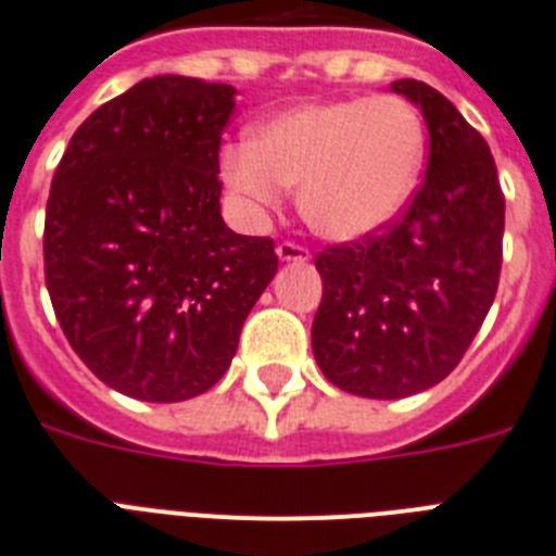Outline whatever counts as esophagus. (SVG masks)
I'll list each match as a JSON object with an SVG mask.
<instances>
[{"mask_svg":"<svg viewBox=\"0 0 556 556\" xmlns=\"http://www.w3.org/2000/svg\"><path fill=\"white\" fill-rule=\"evenodd\" d=\"M277 254H279V260H285V263H302V260H309V249H304V247H299V243H293V241H282L277 247Z\"/></svg>","mask_w":556,"mask_h":556,"instance_id":"34e87169","label":"esophagus"}]
</instances>
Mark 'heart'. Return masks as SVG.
<instances>
[{"mask_svg":"<svg viewBox=\"0 0 556 556\" xmlns=\"http://www.w3.org/2000/svg\"><path fill=\"white\" fill-rule=\"evenodd\" d=\"M427 152L421 113L402 97L324 99L279 110L252 141L224 143L218 172L260 213L299 188V213L327 241H359L402 216Z\"/></svg>","mask_w":556,"mask_h":556,"instance_id":"obj_1","label":"heart"}]
</instances>
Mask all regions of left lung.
Masks as SVG:
<instances>
[{
  "label": "left lung",
  "mask_w": 556,
  "mask_h": 556,
  "mask_svg": "<svg viewBox=\"0 0 556 556\" xmlns=\"http://www.w3.org/2000/svg\"><path fill=\"white\" fill-rule=\"evenodd\" d=\"M393 91L429 129L424 182L402 216L315 257L324 296L313 354L324 377L363 399L432 388L471 346L502 274L504 193L482 135L418 79Z\"/></svg>",
  "instance_id": "1"
}]
</instances>
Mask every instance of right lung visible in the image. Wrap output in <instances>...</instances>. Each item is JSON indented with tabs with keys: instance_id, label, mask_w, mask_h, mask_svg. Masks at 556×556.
Wrapping results in <instances>:
<instances>
[{
	"instance_id": "1",
	"label": "right lung",
	"mask_w": 556,
	"mask_h": 556,
	"mask_svg": "<svg viewBox=\"0 0 556 556\" xmlns=\"http://www.w3.org/2000/svg\"><path fill=\"white\" fill-rule=\"evenodd\" d=\"M235 88L149 77L79 124L52 177L43 274L60 329L124 396L185 402L227 374L277 274L271 238L222 218Z\"/></svg>"
}]
</instances>
